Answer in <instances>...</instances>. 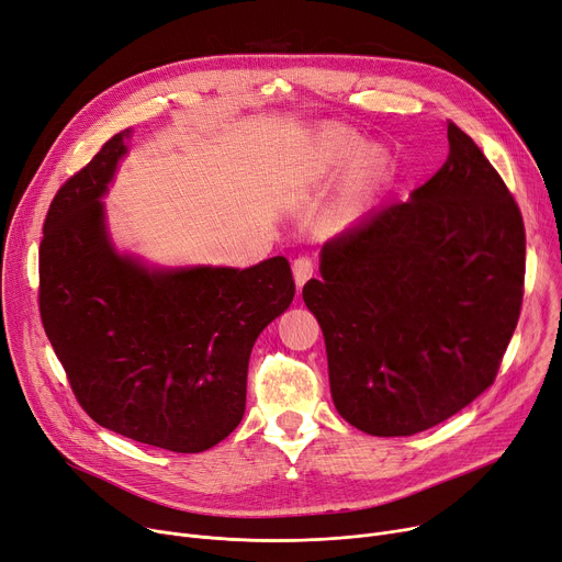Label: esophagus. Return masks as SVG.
Returning <instances> with one entry per match:
<instances>
[{"label":"esophagus","instance_id":"34e87169","mask_svg":"<svg viewBox=\"0 0 562 562\" xmlns=\"http://www.w3.org/2000/svg\"><path fill=\"white\" fill-rule=\"evenodd\" d=\"M313 270H315V266H313V258H311V256L294 258V262H292V274H294L296 288L302 290V285L313 277Z\"/></svg>","mask_w":562,"mask_h":562}]
</instances>
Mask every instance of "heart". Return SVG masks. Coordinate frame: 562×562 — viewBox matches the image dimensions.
Returning <instances> with one entry per match:
<instances>
[{"mask_svg": "<svg viewBox=\"0 0 562 562\" xmlns=\"http://www.w3.org/2000/svg\"><path fill=\"white\" fill-rule=\"evenodd\" d=\"M356 140L349 138V136H342V138H331L326 143V154L331 158H345L349 154L356 151ZM360 168H362V175H374L379 168H381V156L379 151L374 149H368L366 154H362L360 158Z\"/></svg>", "mask_w": 562, "mask_h": 562, "instance_id": "b5f03b06", "label": "heart"}]
</instances>
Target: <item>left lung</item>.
<instances>
[{
    "mask_svg": "<svg viewBox=\"0 0 562 562\" xmlns=\"http://www.w3.org/2000/svg\"><path fill=\"white\" fill-rule=\"evenodd\" d=\"M449 156L408 202L370 211L322 247L304 285L338 413L413 436L485 392L519 319L524 220L499 172L453 122Z\"/></svg>",
    "mask_w": 562,
    "mask_h": 562,
    "instance_id": "8db88e82",
    "label": "left lung"
}]
</instances>
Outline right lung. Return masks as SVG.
<instances>
[{
	"label": "right lung",
	"mask_w": 562,
	"mask_h": 562,
	"mask_svg": "<svg viewBox=\"0 0 562 562\" xmlns=\"http://www.w3.org/2000/svg\"><path fill=\"white\" fill-rule=\"evenodd\" d=\"M120 131L56 192L41 243L45 334L81 408L104 428L200 453L240 424L256 338L292 302L290 262L149 270L109 240L102 196Z\"/></svg>",
	"instance_id": "obj_1"
}]
</instances>
